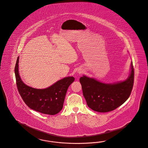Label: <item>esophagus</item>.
Segmentation results:
<instances>
[{"label": "esophagus", "mask_w": 148, "mask_h": 148, "mask_svg": "<svg viewBox=\"0 0 148 148\" xmlns=\"http://www.w3.org/2000/svg\"><path fill=\"white\" fill-rule=\"evenodd\" d=\"M79 73H82V71H77Z\"/></svg>", "instance_id": "34e87169"}]
</instances>
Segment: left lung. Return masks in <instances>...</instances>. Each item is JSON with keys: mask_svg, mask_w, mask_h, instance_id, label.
Instances as JSON below:
<instances>
[{"mask_svg": "<svg viewBox=\"0 0 148 148\" xmlns=\"http://www.w3.org/2000/svg\"><path fill=\"white\" fill-rule=\"evenodd\" d=\"M134 82L132 61L127 78L122 82L104 83L83 75L80 78L88 107L97 112H110L121 106L130 97Z\"/></svg>", "mask_w": 148, "mask_h": 148, "instance_id": "obj_1", "label": "left lung"}]
</instances>
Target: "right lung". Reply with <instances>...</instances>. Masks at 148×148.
<instances>
[{
    "label": "right lung",
    "instance_id": "1",
    "mask_svg": "<svg viewBox=\"0 0 148 148\" xmlns=\"http://www.w3.org/2000/svg\"><path fill=\"white\" fill-rule=\"evenodd\" d=\"M19 57L15 68L16 85L19 93L28 107L38 112L53 115L63 106L67 90L74 81L73 77H65L45 88H36L26 85L18 71Z\"/></svg>",
    "mask_w": 148,
    "mask_h": 148
}]
</instances>
